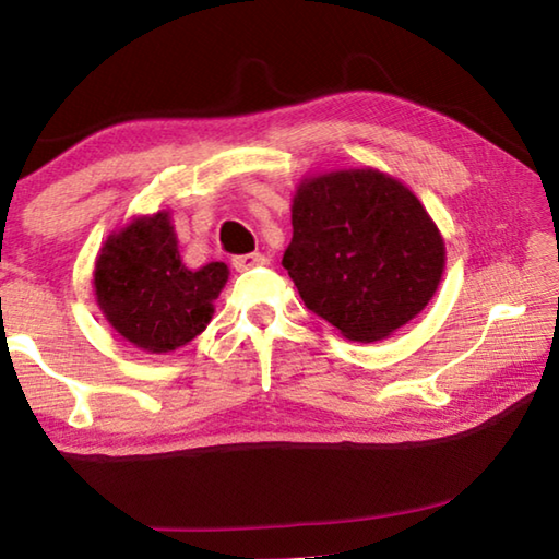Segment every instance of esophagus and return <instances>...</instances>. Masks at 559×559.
Masks as SVG:
<instances>
[{"instance_id":"34e87169","label":"esophagus","mask_w":559,"mask_h":559,"mask_svg":"<svg viewBox=\"0 0 559 559\" xmlns=\"http://www.w3.org/2000/svg\"><path fill=\"white\" fill-rule=\"evenodd\" d=\"M234 269L236 271H249V269H257L266 263V257L263 253H243V257H234Z\"/></svg>"}]
</instances>
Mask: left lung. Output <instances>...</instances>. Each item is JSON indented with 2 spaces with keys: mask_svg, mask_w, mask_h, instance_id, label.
Listing matches in <instances>:
<instances>
[{
  "mask_svg": "<svg viewBox=\"0 0 559 559\" xmlns=\"http://www.w3.org/2000/svg\"><path fill=\"white\" fill-rule=\"evenodd\" d=\"M283 266L306 306L353 343H377L429 306L447 243L427 206L377 167L302 177Z\"/></svg>",
  "mask_w": 559,
  "mask_h": 559,
  "instance_id": "left-lung-1",
  "label": "left lung"
}]
</instances>
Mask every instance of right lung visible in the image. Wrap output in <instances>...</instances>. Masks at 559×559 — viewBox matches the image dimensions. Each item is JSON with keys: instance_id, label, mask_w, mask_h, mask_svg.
I'll return each instance as SVG.
<instances>
[{"instance_id": "right-lung-1", "label": "right lung", "mask_w": 559, "mask_h": 559, "mask_svg": "<svg viewBox=\"0 0 559 559\" xmlns=\"http://www.w3.org/2000/svg\"><path fill=\"white\" fill-rule=\"evenodd\" d=\"M169 210L138 214L103 241L93 296L103 318L150 355L185 347L210 325L214 300L229 281L224 261L187 269Z\"/></svg>"}]
</instances>
